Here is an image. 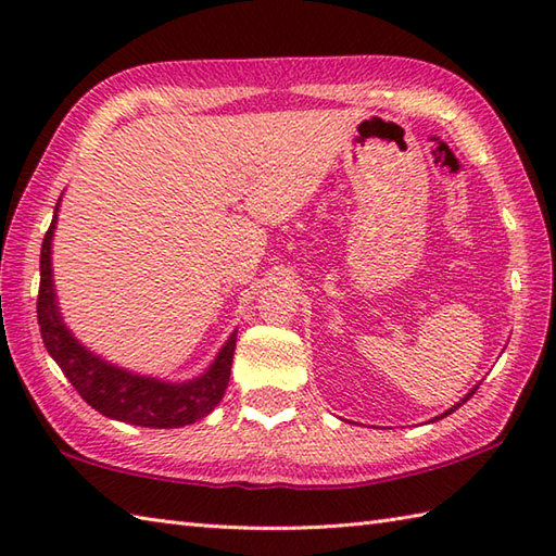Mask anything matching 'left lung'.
<instances>
[{"mask_svg":"<svg viewBox=\"0 0 556 556\" xmlns=\"http://www.w3.org/2000/svg\"><path fill=\"white\" fill-rule=\"evenodd\" d=\"M476 389H478V387H473V389H470V392H468V394H466V396H464V399H460V401H458V404H456V406H452V408H448V410H444V413H442V416H437V418H434V420H440V418H446V416H448V413H454V410H456V408H458V406H460V404H466V401H468V399H470V396H473V394H476Z\"/></svg>","mask_w":556,"mask_h":556,"instance_id":"8db88e82","label":"left lung"}]
</instances>
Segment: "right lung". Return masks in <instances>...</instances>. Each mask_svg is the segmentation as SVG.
Instances as JSON below:
<instances>
[{
  "instance_id": "add662e5",
  "label": "right lung",
  "mask_w": 556,
  "mask_h": 556,
  "mask_svg": "<svg viewBox=\"0 0 556 556\" xmlns=\"http://www.w3.org/2000/svg\"><path fill=\"white\" fill-rule=\"evenodd\" d=\"M56 210L40 251L38 325L45 349L50 351L66 380L74 384L86 404L114 420L140 425V428H184V425L203 420L227 392L236 332L227 339L219 356L203 375L179 384L128 372L96 356L71 334L56 308L52 281V236L56 227Z\"/></svg>"
}]
</instances>
